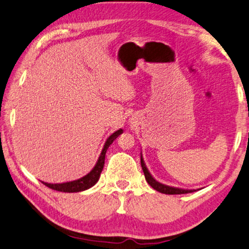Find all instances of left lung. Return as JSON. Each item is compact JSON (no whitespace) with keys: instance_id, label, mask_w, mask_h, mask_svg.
I'll use <instances>...</instances> for the list:
<instances>
[{"instance_id":"1","label":"left lung","mask_w":249,"mask_h":249,"mask_svg":"<svg viewBox=\"0 0 249 249\" xmlns=\"http://www.w3.org/2000/svg\"><path fill=\"white\" fill-rule=\"evenodd\" d=\"M141 165H142V168H143L146 181H147V183L151 185V186L157 192L163 193V194H168V195L188 194V193L196 192V189H184V188H178V187H173V186H168V185L161 184V183H160V181H157L152 176L151 173H149L147 167H146V164H145V161L143 160V156H142V154H141Z\"/></svg>"}]
</instances>
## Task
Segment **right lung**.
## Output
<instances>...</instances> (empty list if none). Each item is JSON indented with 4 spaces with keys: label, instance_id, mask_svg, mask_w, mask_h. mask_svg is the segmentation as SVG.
I'll return each mask as SVG.
<instances>
[{
    "label": "right lung",
    "instance_id": "add662e5",
    "mask_svg": "<svg viewBox=\"0 0 249 249\" xmlns=\"http://www.w3.org/2000/svg\"><path fill=\"white\" fill-rule=\"evenodd\" d=\"M123 133V129L120 128L118 131L114 132L112 135H110L107 140H106L104 147L102 149L101 155L98 157V160L96 161L95 166L93 167L92 171H90L88 175L81 177L76 180H72V181H66V183H61V184H51V183H45V181H42L45 186L50 187L54 189V191H58V192H64V193H77V192H83L86 191V189L90 188L92 186L95 185L98 179H100L101 173L103 171L104 167V161H105V154L106 151H107L109 145L113 143L114 141L117 139L118 135Z\"/></svg>",
    "mask_w": 249,
    "mask_h": 249
}]
</instances>
